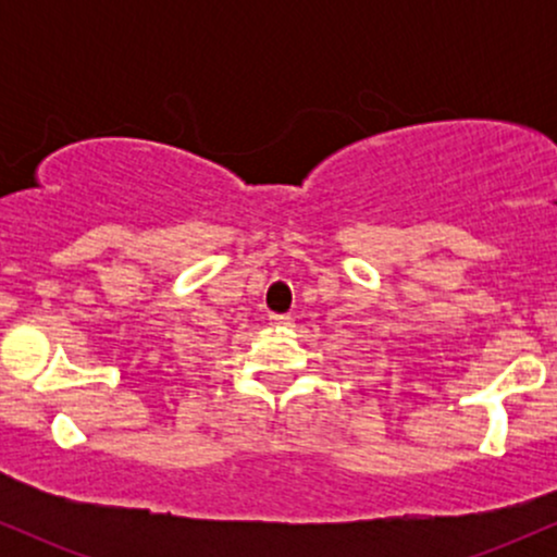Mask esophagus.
Segmentation results:
<instances>
[{"label":"esophagus","mask_w":557,"mask_h":557,"mask_svg":"<svg viewBox=\"0 0 557 557\" xmlns=\"http://www.w3.org/2000/svg\"><path fill=\"white\" fill-rule=\"evenodd\" d=\"M270 324H272V327H277V330H290L293 327V317L272 314L270 317Z\"/></svg>","instance_id":"esophagus-1"}]
</instances>
